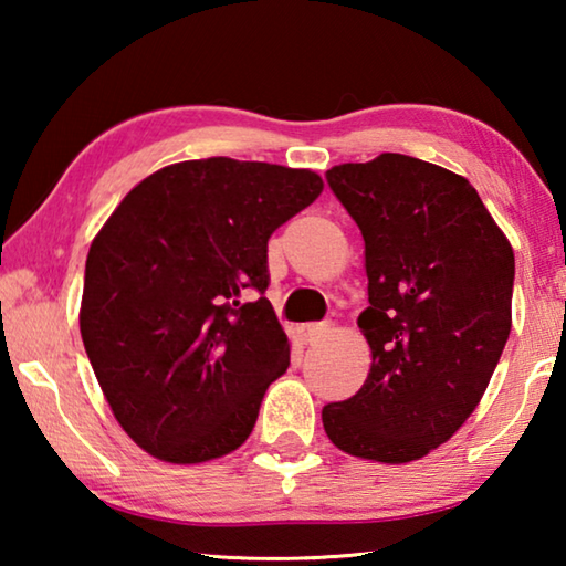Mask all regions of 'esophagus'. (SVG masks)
<instances>
[{
	"label": "esophagus",
	"mask_w": 566,
	"mask_h": 566,
	"mask_svg": "<svg viewBox=\"0 0 566 566\" xmlns=\"http://www.w3.org/2000/svg\"><path fill=\"white\" fill-rule=\"evenodd\" d=\"M327 334V324H302L300 339L302 344H317Z\"/></svg>",
	"instance_id": "1"
}]
</instances>
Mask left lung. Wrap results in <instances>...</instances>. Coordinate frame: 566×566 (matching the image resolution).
Instances as JSON below:
<instances>
[{"mask_svg":"<svg viewBox=\"0 0 566 566\" xmlns=\"http://www.w3.org/2000/svg\"><path fill=\"white\" fill-rule=\"evenodd\" d=\"M327 181L364 239L371 352L361 389L322 409L334 447L405 464L444 444L484 397L512 332L514 252L462 175L407 155Z\"/></svg>","mask_w":566,"mask_h":566,"instance_id":"1","label":"left lung"}]
</instances>
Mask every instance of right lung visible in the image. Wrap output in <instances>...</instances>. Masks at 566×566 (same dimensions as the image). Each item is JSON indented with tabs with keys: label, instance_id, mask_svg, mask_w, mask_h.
I'll use <instances>...</instances> for the list:
<instances>
[{
	"label": "right lung",
	"instance_id": "right-lung-1",
	"mask_svg": "<svg viewBox=\"0 0 566 566\" xmlns=\"http://www.w3.org/2000/svg\"><path fill=\"white\" fill-rule=\"evenodd\" d=\"M322 189L312 169L177 161L129 189L92 239L82 342L114 419L147 454L202 464L252 434L266 387L290 367L262 296L266 242Z\"/></svg>",
	"mask_w": 566,
	"mask_h": 566
}]
</instances>
